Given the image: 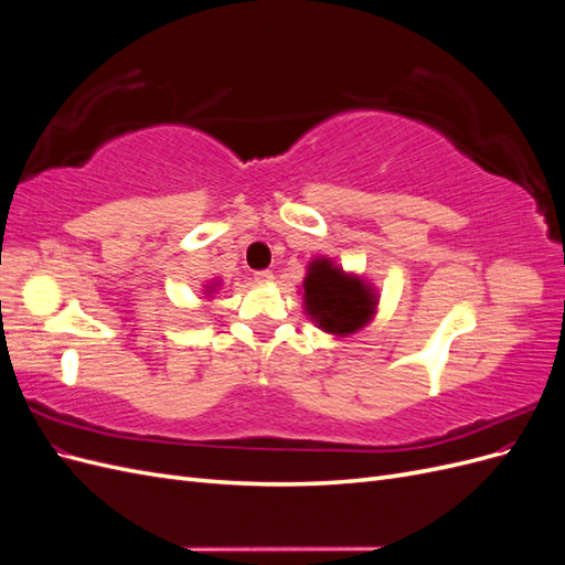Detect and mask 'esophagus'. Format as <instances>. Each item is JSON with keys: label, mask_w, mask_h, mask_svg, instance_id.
Here are the masks:
<instances>
[{"label": "esophagus", "mask_w": 565, "mask_h": 565, "mask_svg": "<svg viewBox=\"0 0 565 565\" xmlns=\"http://www.w3.org/2000/svg\"><path fill=\"white\" fill-rule=\"evenodd\" d=\"M254 280L259 285H270L273 282V273L270 270H256L254 273Z\"/></svg>", "instance_id": "esophagus-1"}]
</instances>
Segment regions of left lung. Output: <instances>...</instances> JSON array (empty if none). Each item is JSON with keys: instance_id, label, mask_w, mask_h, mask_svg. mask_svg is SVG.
Listing matches in <instances>:
<instances>
[{"instance_id": "8db88e82", "label": "left lung", "mask_w": 565, "mask_h": 565, "mask_svg": "<svg viewBox=\"0 0 565 565\" xmlns=\"http://www.w3.org/2000/svg\"><path fill=\"white\" fill-rule=\"evenodd\" d=\"M303 292V311L316 328L349 337L372 322L377 313L380 295L367 280L355 273H347L330 256H316L306 268V278L299 287Z\"/></svg>"}]
</instances>
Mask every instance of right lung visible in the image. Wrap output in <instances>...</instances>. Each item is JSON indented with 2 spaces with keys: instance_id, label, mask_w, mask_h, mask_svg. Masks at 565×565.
Masks as SVG:
<instances>
[{
  "instance_id": "1",
  "label": "right lung",
  "mask_w": 565,
  "mask_h": 565,
  "mask_svg": "<svg viewBox=\"0 0 565 565\" xmlns=\"http://www.w3.org/2000/svg\"><path fill=\"white\" fill-rule=\"evenodd\" d=\"M218 289H221V280H212V282L204 285L202 295H204V299H212V297L218 292Z\"/></svg>"
}]
</instances>
